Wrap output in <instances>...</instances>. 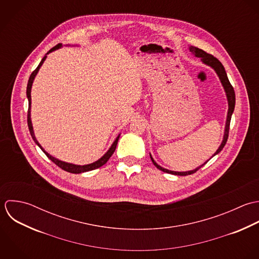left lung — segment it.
Returning <instances> with one entry per match:
<instances>
[{
	"label": "left lung",
	"mask_w": 259,
	"mask_h": 259,
	"mask_svg": "<svg viewBox=\"0 0 259 259\" xmlns=\"http://www.w3.org/2000/svg\"><path fill=\"white\" fill-rule=\"evenodd\" d=\"M189 50H190V52H191L192 54H194L196 57L200 58L201 61H202L204 64L210 66L211 68H213V69L215 70L216 74L218 75V77H219V79H220V81H221L222 87H223L224 90H225L226 97H227V101H228V112H227V118H226V123H225V130H224L223 141H222L220 147L218 148V150H217V151L214 153V155L211 157V158H213L214 156H216L217 154H219V153L222 151V149L224 148V146L226 145V142H227V139H228V134H229L230 120H231V116H232V113H233L234 107H235V92H234L233 87H232V85H231L230 82H229V79H228V77H227V74H226V71H225L224 66L222 65V63H221L217 58H215V57H214L213 55H211V54L206 53V52L203 51L202 49H199V48L194 47V46H190V47H189ZM150 157H151V160H152L153 164H154L159 170H161V171H163V172H168V174H172V175H178V176H187V175H191V174L198 171L201 167H203V166L211 159V158H210L206 163L202 164L201 166L197 167V168L194 169V170L187 171V172H175V171H170V170H168V169H165V168L161 167L160 165H158V164L155 162V160L153 159V157H152L151 154H150Z\"/></svg>",
	"instance_id": "obj_1"
}]
</instances>
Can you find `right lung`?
Returning <instances> with one entry per match:
<instances>
[{
	"mask_svg": "<svg viewBox=\"0 0 259 259\" xmlns=\"http://www.w3.org/2000/svg\"><path fill=\"white\" fill-rule=\"evenodd\" d=\"M62 47V44H58V45H56L55 47H53L52 49H50L47 53H46V55L43 57V59L41 60V62L39 63V65H38V67L32 72V74L30 75V78H29V80H28V84H27V91H26V93H27V97H28V101H29V108H28V126H29V131H30V134H31V136H32V139L34 140V142L36 143V145L43 151V153H45V155L54 163V164H56L58 167H60L62 170H64V171H66V172H72V174H80V172H88V171H92V170H95V169H97V168H100L101 166H103L108 160H109V158L112 156V154L114 153V151H115V148H116V145H117V142H118V139H119V136H120V134L116 137V139L114 140V142L112 143V145L110 146V148L108 149V151L100 158V159H98L97 161H95V162H93V163H91V164H88V165H83V166H80V165H74V164H71V163H66V162H63V161H60V160H58V159H56V158H54V157H52L50 154H48L43 148H42V146L39 144V142L37 141V139H36V137H35V134H34V131H33V125H32V121H31V88H32V84H33V81H34V79H35V77H36V75H37V73H38V71H39V69H40V67L42 66V64L44 63V61H45V59L47 58V54H49V53H51V52H53V51H55V50H57V49H59V48H61Z\"/></svg>",
	"mask_w": 259,
	"mask_h": 259,
	"instance_id": "1",
	"label": "right lung"
}]
</instances>
